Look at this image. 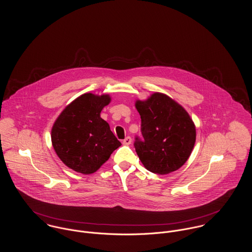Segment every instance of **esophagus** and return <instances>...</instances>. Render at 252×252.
<instances>
[{"instance_id":"obj_1","label":"esophagus","mask_w":252,"mask_h":252,"mask_svg":"<svg viewBox=\"0 0 252 252\" xmlns=\"http://www.w3.org/2000/svg\"><path fill=\"white\" fill-rule=\"evenodd\" d=\"M131 143H132L131 137H126V138L123 140V143H122V144H124V145H129V144H131Z\"/></svg>"}]
</instances>
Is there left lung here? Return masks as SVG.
I'll list each match as a JSON object with an SVG mask.
<instances>
[{"label":"left lung","mask_w":252,"mask_h":252,"mask_svg":"<svg viewBox=\"0 0 252 252\" xmlns=\"http://www.w3.org/2000/svg\"><path fill=\"white\" fill-rule=\"evenodd\" d=\"M135 107L142 118L144 141L136 139L137 154L144 168L157 175L179 170L191 155L196 142L195 124L181 105L160 92Z\"/></svg>","instance_id":"1"}]
</instances>
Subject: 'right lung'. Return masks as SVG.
Returning a JSON list of instances; mask_svg holds the SVG:
<instances>
[{"instance_id":"add662e5","label":"right lung","mask_w":252,"mask_h":252,"mask_svg":"<svg viewBox=\"0 0 252 252\" xmlns=\"http://www.w3.org/2000/svg\"><path fill=\"white\" fill-rule=\"evenodd\" d=\"M110 101L108 94H82L63 109L52 126L51 142L57 156L77 173L97 172L121 145L100 115Z\"/></svg>"}]
</instances>
